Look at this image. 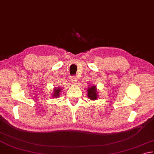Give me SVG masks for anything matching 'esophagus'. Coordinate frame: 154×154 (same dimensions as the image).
<instances>
[{"instance_id":"34e87169","label":"esophagus","mask_w":154,"mask_h":154,"mask_svg":"<svg viewBox=\"0 0 154 154\" xmlns=\"http://www.w3.org/2000/svg\"><path fill=\"white\" fill-rule=\"evenodd\" d=\"M71 82H72V84H74V85H75V84H76V82H77L76 78H75L74 76H72V77L71 78Z\"/></svg>"}]
</instances>
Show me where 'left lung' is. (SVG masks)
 Masks as SVG:
<instances>
[{
	"mask_svg": "<svg viewBox=\"0 0 154 154\" xmlns=\"http://www.w3.org/2000/svg\"><path fill=\"white\" fill-rule=\"evenodd\" d=\"M87 92H88V97L89 98V99L92 100H97L98 95L97 86L91 84V86H89L87 88Z\"/></svg>",
	"mask_w": 154,
	"mask_h": 154,
	"instance_id": "1",
	"label": "left lung"
}]
</instances>
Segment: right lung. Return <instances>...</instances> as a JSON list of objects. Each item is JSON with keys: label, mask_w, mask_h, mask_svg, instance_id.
Instances as JSON below:
<instances>
[{"label": "right lung", "mask_w": 154, "mask_h": 154, "mask_svg": "<svg viewBox=\"0 0 154 154\" xmlns=\"http://www.w3.org/2000/svg\"><path fill=\"white\" fill-rule=\"evenodd\" d=\"M62 91V88L60 87H57V88H55L54 89V92H53V97L54 98H57L59 97V96L60 95V92Z\"/></svg>", "instance_id": "add662e5"}]
</instances>
